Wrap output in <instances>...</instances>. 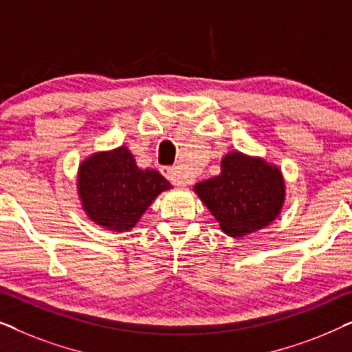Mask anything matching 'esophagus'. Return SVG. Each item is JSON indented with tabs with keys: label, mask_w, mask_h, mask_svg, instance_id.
Returning <instances> with one entry per match:
<instances>
[{
	"label": "esophagus",
	"mask_w": 352,
	"mask_h": 352,
	"mask_svg": "<svg viewBox=\"0 0 352 352\" xmlns=\"http://www.w3.org/2000/svg\"><path fill=\"white\" fill-rule=\"evenodd\" d=\"M160 171H162V175L165 176L166 179L171 182V184L181 186V187L187 186V179L184 177V175H182V171L179 170V168H176V166H162Z\"/></svg>",
	"instance_id": "1"
}]
</instances>
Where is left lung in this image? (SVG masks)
<instances>
[{
    "label": "left lung",
    "mask_w": 352,
    "mask_h": 352,
    "mask_svg": "<svg viewBox=\"0 0 352 352\" xmlns=\"http://www.w3.org/2000/svg\"><path fill=\"white\" fill-rule=\"evenodd\" d=\"M194 192L229 237L267 228L280 214L285 181L277 165L235 151L221 160L218 176L194 186Z\"/></svg>",
    "instance_id": "8db88e82"
}]
</instances>
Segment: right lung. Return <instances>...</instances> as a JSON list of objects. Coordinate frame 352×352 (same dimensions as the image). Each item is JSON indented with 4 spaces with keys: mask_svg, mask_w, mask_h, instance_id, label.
I'll return each instance as SVG.
<instances>
[{
    "mask_svg": "<svg viewBox=\"0 0 352 352\" xmlns=\"http://www.w3.org/2000/svg\"><path fill=\"white\" fill-rule=\"evenodd\" d=\"M76 189L81 208L100 228L131 230L152 201L171 184L157 170L139 168L126 146L94 152L80 163Z\"/></svg>",
    "mask_w": 352,
    "mask_h": 352,
    "instance_id": "1",
    "label": "right lung"
}]
</instances>
